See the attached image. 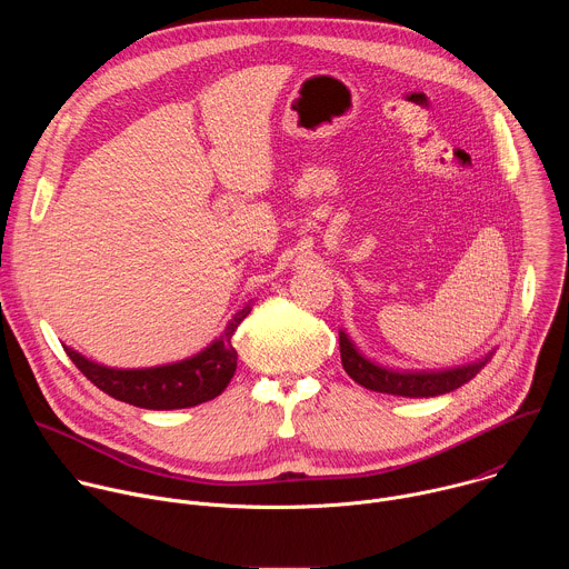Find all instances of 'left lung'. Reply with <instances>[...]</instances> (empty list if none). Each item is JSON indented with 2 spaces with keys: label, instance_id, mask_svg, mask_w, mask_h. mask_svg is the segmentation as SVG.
I'll use <instances>...</instances> for the list:
<instances>
[{
  "label": "left lung",
  "instance_id": "1",
  "mask_svg": "<svg viewBox=\"0 0 569 569\" xmlns=\"http://www.w3.org/2000/svg\"><path fill=\"white\" fill-rule=\"evenodd\" d=\"M496 351H489L483 358L450 367V369H393L367 358L347 331L340 329V356L345 371L362 387L380 393L405 396V398H430L455 391L457 387L472 380L493 358Z\"/></svg>",
  "mask_w": 569,
  "mask_h": 569
}]
</instances>
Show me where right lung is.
<instances>
[{"mask_svg": "<svg viewBox=\"0 0 569 569\" xmlns=\"http://www.w3.org/2000/svg\"><path fill=\"white\" fill-rule=\"evenodd\" d=\"M250 310L252 303L238 310L227 321L224 331L202 351L169 365L117 369L99 365L71 347H64V351L71 362L88 376V380L117 400L143 410H184L216 398L229 385L238 362L231 336L238 329V323L250 315Z\"/></svg>", "mask_w": 569, "mask_h": 569, "instance_id": "obj_1", "label": "right lung"}]
</instances>
